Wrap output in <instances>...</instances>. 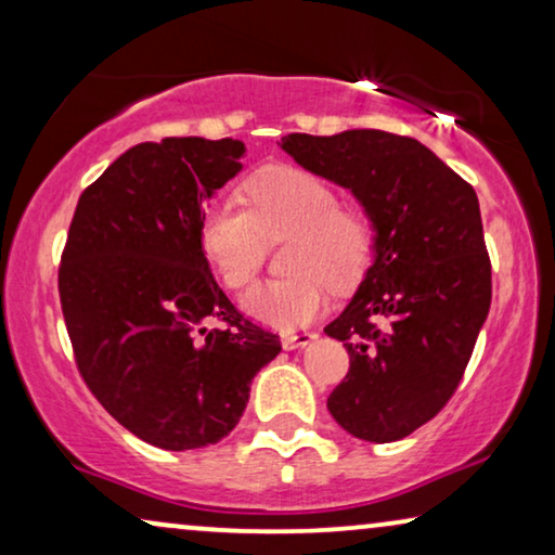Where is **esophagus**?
Returning a JSON list of instances; mask_svg holds the SVG:
<instances>
[{
	"label": "esophagus",
	"instance_id": "34e87169",
	"mask_svg": "<svg viewBox=\"0 0 555 555\" xmlns=\"http://www.w3.org/2000/svg\"><path fill=\"white\" fill-rule=\"evenodd\" d=\"M315 338H318V333H313V331H285V333H280V344H283V348H287V351L313 344Z\"/></svg>",
	"mask_w": 555,
	"mask_h": 555
}]
</instances>
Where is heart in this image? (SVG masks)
Wrapping results in <instances>:
<instances>
[{
  "label": "heart",
  "mask_w": 555,
  "mask_h": 555,
  "mask_svg": "<svg viewBox=\"0 0 555 555\" xmlns=\"http://www.w3.org/2000/svg\"><path fill=\"white\" fill-rule=\"evenodd\" d=\"M249 209L222 199L202 215L199 245L232 291L253 283L268 240L293 234L285 249L291 278L253 287L247 315L272 328H298L325 308V283L346 291L366 272L376 245L374 219L363 207L338 204L331 181L291 164L264 166L245 181Z\"/></svg>",
  "instance_id": "heart-1"
}]
</instances>
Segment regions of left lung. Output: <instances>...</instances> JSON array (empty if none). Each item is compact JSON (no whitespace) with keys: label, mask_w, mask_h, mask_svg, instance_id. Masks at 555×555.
<instances>
[{"label":"left lung","mask_w":555,"mask_h":555,"mask_svg":"<svg viewBox=\"0 0 555 555\" xmlns=\"http://www.w3.org/2000/svg\"><path fill=\"white\" fill-rule=\"evenodd\" d=\"M280 146L351 189L374 219V264L325 325L351 361L328 412L348 435L397 442L452 399L488 318L492 270L477 194L409 135L291 133Z\"/></svg>","instance_id":"8db88e82"}]
</instances>
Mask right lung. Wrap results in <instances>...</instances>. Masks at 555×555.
<instances>
[{"mask_svg": "<svg viewBox=\"0 0 555 555\" xmlns=\"http://www.w3.org/2000/svg\"><path fill=\"white\" fill-rule=\"evenodd\" d=\"M242 141L199 135L128 149L80 194L60 257L82 382L162 450L230 435L255 374L283 348L232 306L199 245L204 202L242 169Z\"/></svg>", "mask_w": 555, "mask_h": 555, "instance_id": "right-lung-1", "label": "right lung"}]
</instances>
